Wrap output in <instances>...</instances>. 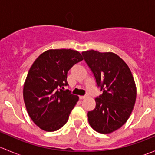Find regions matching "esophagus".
I'll return each instance as SVG.
<instances>
[{
    "label": "esophagus",
    "mask_w": 155,
    "mask_h": 155,
    "mask_svg": "<svg viewBox=\"0 0 155 155\" xmlns=\"http://www.w3.org/2000/svg\"><path fill=\"white\" fill-rule=\"evenodd\" d=\"M86 97H87V95H84V96H79V99H80V100L85 99Z\"/></svg>",
    "instance_id": "34e87169"
}]
</instances>
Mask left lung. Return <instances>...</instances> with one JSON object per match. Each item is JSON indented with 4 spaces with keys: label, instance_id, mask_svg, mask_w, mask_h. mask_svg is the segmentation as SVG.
<instances>
[{
    "label": "left lung",
    "instance_id": "left-lung-1",
    "mask_svg": "<svg viewBox=\"0 0 155 155\" xmlns=\"http://www.w3.org/2000/svg\"><path fill=\"white\" fill-rule=\"evenodd\" d=\"M82 54L103 92L95 98L94 110L87 112L88 122L97 132L110 134L125 124L135 105L134 77L127 64L115 53L89 50Z\"/></svg>",
    "mask_w": 155,
    "mask_h": 155
}]
</instances>
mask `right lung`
<instances>
[{"mask_svg": "<svg viewBox=\"0 0 155 155\" xmlns=\"http://www.w3.org/2000/svg\"><path fill=\"white\" fill-rule=\"evenodd\" d=\"M83 60L73 49H49L30 68L23 89L25 104L32 121L48 132L58 130L68 121L79 97L64 90L68 72Z\"/></svg>", "mask_w": 155, "mask_h": 155, "instance_id": "1", "label": "right lung"}]
</instances>
